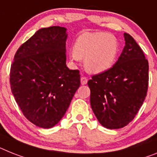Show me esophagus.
Masks as SVG:
<instances>
[{
	"instance_id": "34e87169",
	"label": "esophagus",
	"mask_w": 157,
	"mask_h": 157,
	"mask_svg": "<svg viewBox=\"0 0 157 157\" xmlns=\"http://www.w3.org/2000/svg\"><path fill=\"white\" fill-rule=\"evenodd\" d=\"M87 82H88V79H87L85 76H81V85H86Z\"/></svg>"
}]
</instances>
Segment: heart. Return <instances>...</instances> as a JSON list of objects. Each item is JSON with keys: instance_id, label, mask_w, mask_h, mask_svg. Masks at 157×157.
<instances>
[{"instance_id": "obj_1", "label": "heart", "mask_w": 157, "mask_h": 157, "mask_svg": "<svg viewBox=\"0 0 157 157\" xmlns=\"http://www.w3.org/2000/svg\"><path fill=\"white\" fill-rule=\"evenodd\" d=\"M120 46L115 36L105 32H87L77 37L72 60L85 59L86 70L93 74L106 72L117 61Z\"/></svg>"}]
</instances>
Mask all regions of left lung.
I'll return each mask as SVG.
<instances>
[{
  "instance_id": "obj_1",
  "label": "left lung",
  "mask_w": 157,
  "mask_h": 157,
  "mask_svg": "<svg viewBox=\"0 0 157 157\" xmlns=\"http://www.w3.org/2000/svg\"><path fill=\"white\" fill-rule=\"evenodd\" d=\"M125 46L116 64L88 82L90 104L101 125L117 129L130 123L145 100L148 62L132 36L124 33Z\"/></svg>"
}]
</instances>
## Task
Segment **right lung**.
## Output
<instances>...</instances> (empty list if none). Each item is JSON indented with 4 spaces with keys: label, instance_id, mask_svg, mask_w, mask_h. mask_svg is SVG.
I'll return each instance as SVG.
<instances>
[{
    "label": "right lung",
    "instance_id": "add662e5",
    "mask_svg": "<svg viewBox=\"0 0 157 157\" xmlns=\"http://www.w3.org/2000/svg\"><path fill=\"white\" fill-rule=\"evenodd\" d=\"M66 29L43 28L18 48L10 70L13 95L24 116L43 128L66 113L81 85L78 70L66 65Z\"/></svg>",
    "mask_w": 157,
    "mask_h": 157
}]
</instances>
